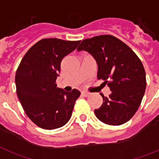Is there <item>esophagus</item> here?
Instances as JSON below:
<instances>
[{
	"mask_svg": "<svg viewBox=\"0 0 159 159\" xmlns=\"http://www.w3.org/2000/svg\"><path fill=\"white\" fill-rule=\"evenodd\" d=\"M82 94L83 96H86H86H88L89 94H90V93H89V92H87V91H85V90H83V91L82 92Z\"/></svg>",
	"mask_w": 159,
	"mask_h": 159,
	"instance_id": "1",
	"label": "esophagus"
}]
</instances>
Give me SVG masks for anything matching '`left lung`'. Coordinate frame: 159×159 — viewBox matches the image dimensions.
<instances>
[{"mask_svg":"<svg viewBox=\"0 0 159 159\" xmlns=\"http://www.w3.org/2000/svg\"><path fill=\"white\" fill-rule=\"evenodd\" d=\"M91 54L98 65V79L111 91L101 94L102 106L94 110L96 117L109 125H120L134 116L146 88L145 72L135 52L112 35H99L82 41L77 49Z\"/></svg>","mask_w":159,"mask_h":159,"instance_id":"left-lung-1","label":"left lung"}]
</instances>
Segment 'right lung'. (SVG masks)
Instances as JSON below:
<instances>
[{
  "label": "right lung",
  "instance_id": "obj_1",
  "mask_svg": "<svg viewBox=\"0 0 159 159\" xmlns=\"http://www.w3.org/2000/svg\"><path fill=\"white\" fill-rule=\"evenodd\" d=\"M81 41L43 39L30 48L15 76L17 94L26 116L39 128L55 129L69 120L81 93L66 92L56 83L61 61Z\"/></svg>",
  "mask_w": 159,
  "mask_h": 159
}]
</instances>
